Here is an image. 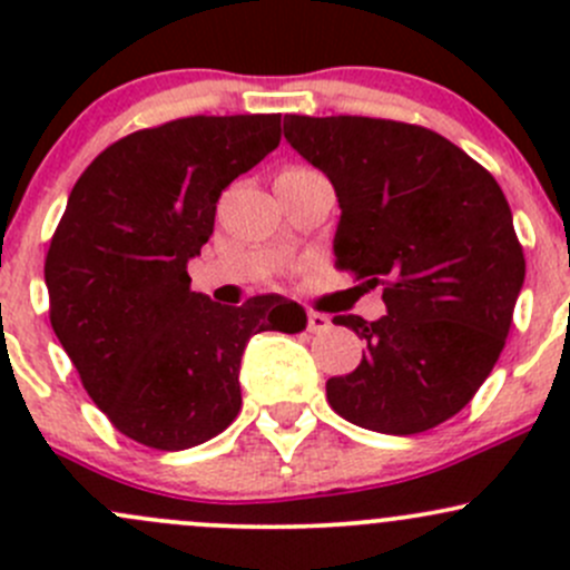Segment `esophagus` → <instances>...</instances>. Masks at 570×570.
Masks as SVG:
<instances>
[{
	"mask_svg": "<svg viewBox=\"0 0 570 570\" xmlns=\"http://www.w3.org/2000/svg\"><path fill=\"white\" fill-rule=\"evenodd\" d=\"M331 327V317L327 314H320V312H308V331L312 333H322Z\"/></svg>",
	"mask_w": 570,
	"mask_h": 570,
	"instance_id": "1",
	"label": "esophagus"
}]
</instances>
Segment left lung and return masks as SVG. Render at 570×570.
Returning <instances> with one entry per match:
<instances>
[{
  "label": "left lung",
  "mask_w": 570,
  "mask_h": 570,
  "mask_svg": "<svg viewBox=\"0 0 570 570\" xmlns=\"http://www.w3.org/2000/svg\"><path fill=\"white\" fill-rule=\"evenodd\" d=\"M284 137L336 189L333 256L386 314L333 317L366 342L325 386L358 428L413 435L469 405L491 375L524 286V250L497 178L424 126L361 115H289Z\"/></svg>",
  "instance_id": "left-lung-1"
}]
</instances>
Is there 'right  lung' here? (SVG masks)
Here are the masks:
<instances>
[{
  "mask_svg": "<svg viewBox=\"0 0 570 570\" xmlns=\"http://www.w3.org/2000/svg\"><path fill=\"white\" fill-rule=\"evenodd\" d=\"M281 142V115H193L120 137L68 195L46 253L49 320L85 392L151 450L215 439L243 405L239 361L258 331H303L281 295L220 306L187 262L215 232L217 198Z\"/></svg>",
  "mask_w": 570,
  "mask_h": 570,
  "instance_id": "1",
  "label": "right lung"
}]
</instances>
